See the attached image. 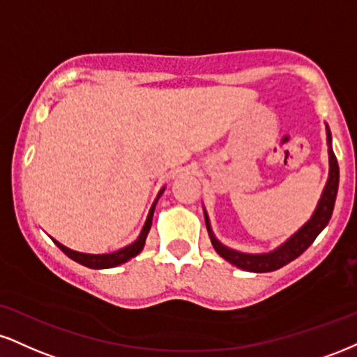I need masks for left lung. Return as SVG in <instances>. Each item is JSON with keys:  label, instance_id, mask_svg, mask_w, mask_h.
<instances>
[{"label": "left lung", "instance_id": "1", "mask_svg": "<svg viewBox=\"0 0 357 357\" xmlns=\"http://www.w3.org/2000/svg\"><path fill=\"white\" fill-rule=\"evenodd\" d=\"M326 135H328V146H329V178L326 183L323 195H321L319 203H317L314 213H312L311 220L306 225L299 227L296 233L287 239L286 243H282L281 246H278L271 252H263V255H249V252L236 251L221 244L216 239V236L213 234L211 225H209L208 213L204 211V220L206 227H208L209 238L216 252L221 257H225L226 261H229L231 264H234L236 268H241L244 271L251 273H269L276 271V269L282 268L291 261H294L296 257L301 256L306 249L314 243L317 234L328 226V222L333 216L334 203H336L337 196V186H339V166L337 160L334 156L333 148H331V131L326 124Z\"/></svg>", "mask_w": 357, "mask_h": 357}]
</instances>
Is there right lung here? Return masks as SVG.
Returning a JSON list of instances; mask_svg holds the SVG:
<instances>
[{
    "label": "right lung",
    "instance_id": "1",
    "mask_svg": "<svg viewBox=\"0 0 357 357\" xmlns=\"http://www.w3.org/2000/svg\"><path fill=\"white\" fill-rule=\"evenodd\" d=\"M162 191H165V188H162V190L160 191V195H158L156 199H154L151 209H149V213H148V218H146V222H144L143 229H141V234L137 236L136 241L131 243L130 246L119 249V251L109 252V255H86V252L73 251V249L63 246V244L56 241V239H53V241H54L56 246L61 249L64 255H66L68 257H71V259L76 261V263L86 266V268L108 269V268H114V266H119V264L126 263V261H130L131 257L137 256L141 251H143L144 243H146V236H148L149 229H151V225H153L154 208H156V203H158V199H160V196L162 195Z\"/></svg>",
    "mask_w": 357,
    "mask_h": 357
}]
</instances>
